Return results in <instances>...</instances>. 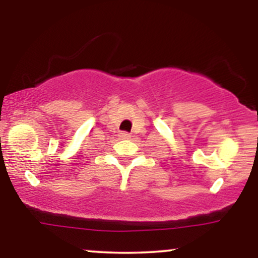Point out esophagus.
I'll list each match as a JSON object with an SVG mask.
<instances>
[{
  "label": "esophagus",
  "instance_id": "1",
  "mask_svg": "<svg viewBox=\"0 0 258 258\" xmlns=\"http://www.w3.org/2000/svg\"><path fill=\"white\" fill-rule=\"evenodd\" d=\"M119 137L121 139H130V138H131V135H130V133H127V132H120Z\"/></svg>",
  "mask_w": 258,
  "mask_h": 258
}]
</instances>
